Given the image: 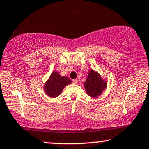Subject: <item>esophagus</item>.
Listing matches in <instances>:
<instances>
[{
    "label": "esophagus",
    "mask_w": 149,
    "mask_h": 149,
    "mask_svg": "<svg viewBox=\"0 0 149 149\" xmlns=\"http://www.w3.org/2000/svg\"><path fill=\"white\" fill-rule=\"evenodd\" d=\"M78 82H79V81L77 80V79H74V80H72V83L74 84H78Z\"/></svg>",
    "instance_id": "34e87169"
}]
</instances>
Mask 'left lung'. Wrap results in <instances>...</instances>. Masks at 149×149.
Wrapping results in <instances>:
<instances>
[{
	"mask_svg": "<svg viewBox=\"0 0 149 149\" xmlns=\"http://www.w3.org/2000/svg\"><path fill=\"white\" fill-rule=\"evenodd\" d=\"M84 84L88 95L92 98H96L100 96L105 90L107 83L106 80L102 78L99 73L91 69Z\"/></svg>",
	"mask_w": 149,
	"mask_h": 149,
	"instance_id": "8db88e82",
	"label": "left lung"
}]
</instances>
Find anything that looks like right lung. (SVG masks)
I'll return each instance as SVG.
<instances>
[{
	"mask_svg": "<svg viewBox=\"0 0 149 149\" xmlns=\"http://www.w3.org/2000/svg\"><path fill=\"white\" fill-rule=\"evenodd\" d=\"M71 80L68 77L61 76L57 72L53 71L44 84V92L51 98L57 97L60 95L63 88L71 84Z\"/></svg>",
	"mask_w": 149,
	"mask_h": 149,
	"instance_id": "obj_1",
	"label": "right lung"
}]
</instances>
